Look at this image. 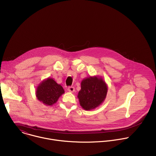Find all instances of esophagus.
<instances>
[{
    "label": "esophagus",
    "instance_id": "obj_1",
    "mask_svg": "<svg viewBox=\"0 0 156 156\" xmlns=\"http://www.w3.org/2000/svg\"><path fill=\"white\" fill-rule=\"evenodd\" d=\"M68 91L70 93H74L75 91V89L74 87L73 86H70V87H68Z\"/></svg>",
    "mask_w": 156,
    "mask_h": 156
}]
</instances>
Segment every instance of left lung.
Listing matches in <instances>:
<instances>
[{"mask_svg":"<svg viewBox=\"0 0 156 156\" xmlns=\"http://www.w3.org/2000/svg\"><path fill=\"white\" fill-rule=\"evenodd\" d=\"M107 90V85L101 77L94 76L83 79L77 96L80 105L86 110L96 108L104 101Z\"/></svg>","mask_w":156,"mask_h":156,"instance_id":"1","label":"left lung"}]
</instances>
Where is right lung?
Segmentation results:
<instances>
[{
	"label": "right lung",
	"mask_w": 156,
	"mask_h": 156,
	"mask_svg": "<svg viewBox=\"0 0 156 156\" xmlns=\"http://www.w3.org/2000/svg\"><path fill=\"white\" fill-rule=\"evenodd\" d=\"M65 93L63 87L53 78H48L42 81L37 86L36 96L39 101L47 106L55 104Z\"/></svg>",
	"instance_id": "add662e5"
}]
</instances>
